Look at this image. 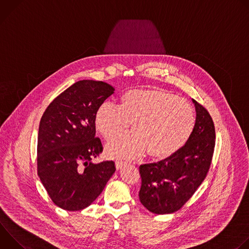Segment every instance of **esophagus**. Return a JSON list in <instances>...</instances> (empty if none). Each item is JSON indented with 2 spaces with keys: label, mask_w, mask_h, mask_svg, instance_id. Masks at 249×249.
<instances>
[{
  "label": "esophagus",
  "mask_w": 249,
  "mask_h": 249,
  "mask_svg": "<svg viewBox=\"0 0 249 249\" xmlns=\"http://www.w3.org/2000/svg\"><path fill=\"white\" fill-rule=\"evenodd\" d=\"M115 164H116V168H117V169H121V168L124 167L127 163H126L125 161H116Z\"/></svg>",
  "instance_id": "1"
}]
</instances>
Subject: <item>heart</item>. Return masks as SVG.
Returning <instances> with one entry per match:
<instances>
[{
  "label": "heart",
  "mask_w": 249,
  "mask_h": 249,
  "mask_svg": "<svg viewBox=\"0 0 249 249\" xmlns=\"http://www.w3.org/2000/svg\"><path fill=\"white\" fill-rule=\"evenodd\" d=\"M132 122L134 132L106 146L108 157L133 160L148 151L153 159L167 158L187 143L195 113L189 102L170 92L137 89L124 92L119 106L104 102L94 114V127L107 141L122 134Z\"/></svg>",
  "instance_id": "obj_1"
}]
</instances>
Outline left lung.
I'll return each instance as SVG.
<instances>
[{"instance_id": "1", "label": "left lung", "mask_w": 249, "mask_h": 249, "mask_svg": "<svg viewBox=\"0 0 249 249\" xmlns=\"http://www.w3.org/2000/svg\"><path fill=\"white\" fill-rule=\"evenodd\" d=\"M196 111L193 132L175 154L154 163L142 164L139 198L157 215L178 211L201 185L211 165L215 148V127L209 112L192 99Z\"/></svg>"}]
</instances>
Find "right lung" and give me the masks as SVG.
<instances>
[{
    "instance_id": "1",
    "label": "right lung",
    "mask_w": 249,
    "mask_h": 249,
    "mask_svg": "<svg viewBox=\"0 0 249 249\" xmlns=\"http://www.w3.org/2000/svg\"><path fill=\"white\" fill-rule=\"evenodd\" d=\"M104 82L79 81L59 94L43 113L37 140V173L55 205L81 211L102 192L115 172L112 160L93 163L102 152L94 114L114 93Z\"/></svg>"
}]
</instances>
